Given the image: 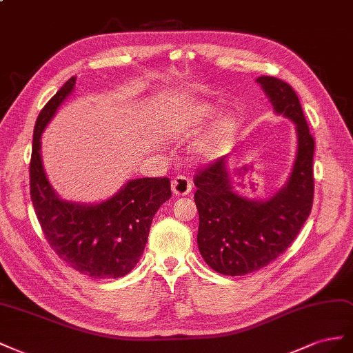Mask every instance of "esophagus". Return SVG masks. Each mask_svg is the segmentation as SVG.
Listing matches in <instances>:
<instances>
[{
  "mask_svg": "<svg viewBox=\"0 0 353 353\" xmlns=\"http://www.w3.org/2000/svg\"><path fill=\"white\" fill-rule=\"evenodd\" d=\"M190 189H192V182H190L189 177L183 174L174 177L173 182H171V190H173L174 195H188L190 192Z\"/></svg>",
  "mask_w": 353,
  "mask_h": 353,
  "instance_id": "esophagus-1",
  "label": "esophagus"
}]
</instances>
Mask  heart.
Listing matches in <instances>:
<instances>
[{"label": "heart", "mask_w": 353, "mask_h": 353, "mask_svg": "<svg viewBox=\"0 0 353 353\" xmlns=\"http://www.w3.org/2000/svg\"><path fill=\"white\" fill-rule=\"evenodd\" d=\"M216 109L210 105H196V106H183L177 109L176 112L170 114L165 121V133L173 139H188L198 134L211 118L214 117ZM234 132L232 118H223L219 121L203 142H201L198 152L204 157H216L226 146L228 140Z\"/></svg>", "instance_id": "obj_1"}]
</instances>
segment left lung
Wrapping results in <instances>:
<instances>
[{"label": "left lung", "instance_id": "obj_1", "mask_svg": "<svg viewBox=\"0 0 353 353\" xmlns=\"http://www.w3.org/2000/svg\"><path fill=\"white\" fill-rule=\"evenodd\" d=\"M257 83L276 112L296 124L299 145L288 182L268 201L239 196L229 182L226 157L199 168L194 179L199 253L211 269L230 276L251 274L283 254L314 203L315 140L300 100L283 79L263 75Z\"/></svg>", "mask_w": 353, "mask_h": 353}]
</instances>
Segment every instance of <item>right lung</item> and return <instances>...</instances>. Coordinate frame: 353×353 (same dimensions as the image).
Listing matches in <instances>:
<instances>
[{
    "label": "right lung",
    "instance_id": "1",
    "mask_svg": "<svg viewBox=\"0 0 353 353\" xmlns=\"http://www.w3.org/2000/svg\"><path fill=\"white\" fill-rule=\"evenodd\" d=\"M75 79L69 78L37 118L29 194L47 243L60 259L87 276L119 278L142 257L152 219L171 198L170 179L130 180L117 195L96 205L66 203L56 195L44 173L39 139L60 103L74 90Z\"/></svg>",
    "mask_w": 353,
    "mask_h": 353
}]
</instances>
